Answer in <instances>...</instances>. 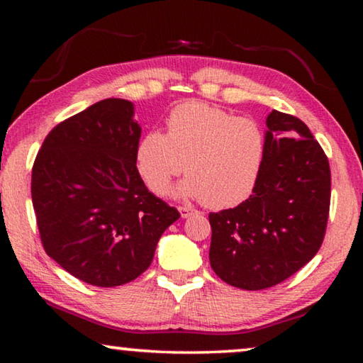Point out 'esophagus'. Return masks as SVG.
Segmentation results:
<instances>
[{
    "label": "esophagus",
    "mask_w": 363,
    "mask_h": 363,
    "mask_svg": "<svg viewBox=\"0 0 363 363\" xmlns=\"http://www.w3.org/2000/svg\"><path fill=\"white\" fill-rule=\"evenodd\" d=\"M179 213L182 218H190L192 214H196L199 211L194 210V208H190V206H179Z\"/></svg>",
    "instance_id": "obj_1"
}]
</instances>
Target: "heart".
<instances>
[{
	"mask_svg": "<svg viewBox=\"0 0 363 363\" xmlns=\"http://www.w3.org/2000/svg\"><path fill=\"white\" fill-rule=\"evenodd\" d=\"M264 133L255 120L233 116L205 102H186L167 116V134L149 131L139 140L136 167L152 192L164 194L182 171L184 196L223 210L247 199L259 176Z\"/></svg>",
	"mask_w": 363,
	"mask_h": 363,
	"instance_id": "heart-1",
	"label": "heart"
}]
</instances>
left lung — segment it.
<instances>
[{"instance_id":"obj_1","label":"left lung","mask_w":363,"mask_h":363,"mask_svg":"<svg viewBox=\"0 0 363 363\" xmlns=\"http://www.w3.org/2000/svg\"><path fill=\"white\" fill-rule=\"evenodd\" d=\"M248 200L210 213V264L220 280L264 290L291 277L320 250L331 195L330 163L303 121L272 110Z\"/></svg>"}]
</instances>
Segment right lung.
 I'll use <instances>...</instances> for the list:
<instances>
[{
  "mask_svg": "<svg viewBox=\"0 0 363 363\" xmlns=\"http://www.w3.org/2000/svg\"><path fill=\"white\" fill-rule=\"evenodd\" d=\"M125 99H104L54 126L32 168V201L46 255L94 286H118L152 264L181 218L136 167L140 126Z\"/></svg>",
  "mask_w": 363,
  "mask_h": 363,
  "instance_id": "obj_1",
  "label": "right lung"
}]
</instances>
